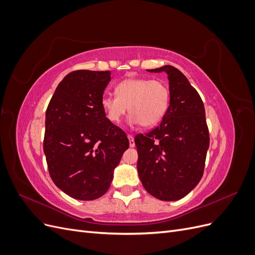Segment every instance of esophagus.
I'll list each match as a JSON object with an SVG mask.
<instances>
[{
  "instance_id": "1",
  "label": "esophagus",
  "mask_w": 255,
  "mask_h": 255,
  "mask_svg": "<svg viewBox=\"0 0 255 255\" xmlns=\"http://www.w3.org/2000/svg\"><path fill=\"white\" fill-rule=\"evenodd\" d=\"M128 140H129V146H130V148H134V146H135V141H134L133 135L132 134H128Z\"/></svg>"
}]
</instances>
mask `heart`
Listing matches in <instances>:
<instances>
[{"instance_id": "obj_1", "label": "heart", "mask_w": 255, "mask_h": 255, "mask_svg": "<svg viewBox=\"0 0 255 255\" xmlns=\"http://www.w3.org/2000/svg\"><path fill=\"white\" fill-rule=\"evenodd\" d=\"M116 96L107 95L101 100L106 117L113 123H119L128 113L133 123L143 128L156 126L168 110L170 92L167 85L159 80L148 78L127 79L116 85Z\"/></svg>"}]
</instances>
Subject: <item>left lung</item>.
Listing matches in <instances>:
<instances>
[{"instance_id":"1","label":"left lung","mask_w":255,"mask_h":255,"mask_svg":"<svg viewBox=\"0 0 255 255\" xmlns=\"http://www.w3.org/2000/svg\"><path fill=\"white\" fill-rule=\"evenodd\" d=\"M167 72L170 104L160 125L135 136L137 169L144 189L163 201H175L194 189L204 172L210 132L201 97L172 66Z\"/></svg>"}]
</instances>
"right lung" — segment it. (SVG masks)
I'll return each instance as SVG.
<instances>
[{
    "instance_id": "1",
    "label": "right lung",
    "mask_w": 255,
    "mask_h": 255,
    "mask_svg": "<svg viewBox=\"0 0 255 255\" xmlns=\"http://www.w3.org/2000/svg\"><path fill=\"white\" fill-rule=\"evenodd\" d=\"M110 81V71H72L58 84L45 112L43 151L50 176L78 200H95L109 190L129 145L102 109Z\"/></svg>"
}]
</instances>
